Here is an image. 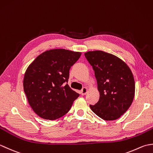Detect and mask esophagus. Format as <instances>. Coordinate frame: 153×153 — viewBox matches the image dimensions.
I'll use <instances>...</instances> for the list:
<instances>
[{"label":"esophagus","mask_w":153,"mask_h":153,"mask_svg":"<svg viewBox=\"0 0 153 153\" xmlns=\"http://www.w3.org/2000/svg\"><path fill=\"white\" fill-rule=\"evenodd\" d=\"M87 93V87H83V88L81 91V93H82V95H85V94Z\"/></svg>","instance_id":"1"}]
</instances>
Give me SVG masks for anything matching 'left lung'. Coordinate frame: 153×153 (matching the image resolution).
<instances>
[{
	"mask_svg": "<svg viewBox=\"0 0 153 153\" xmlns=\"http://www.w3.org/2000/svg\"><path fill=\"white\" fill-rule=\"evenodd\" d=\"M85 56L95 71L99 101L90 105L92 111L105 120H114L131 106L135 95V81L128 65L114 55L101 51H89Z\"/></svg>",
	"mask_w": 153,
	"mask_h": 153,
	"instance_id": "8db88e82",
	"label": "left lung"
}]
</instances>
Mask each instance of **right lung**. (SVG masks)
<instances>
[{
    "label": "right lung",
    "mask_w": 153,
    "mask_h": 153,
    "mask_svg": "<svg viewBox=\"0 0 153 153\" xmlns=\"http://www.w3.org/2000/svg\"><path fill=\"white\" fill-rule=\"evenodd\" d=\"M82 53L53 49L38 56L25 71L24 90L33 111L45 120H56L69 111L79 96L68 85L70 69Z\"/></svg>",
    "instance_id": "right-lung-1"
}]
</instances>
